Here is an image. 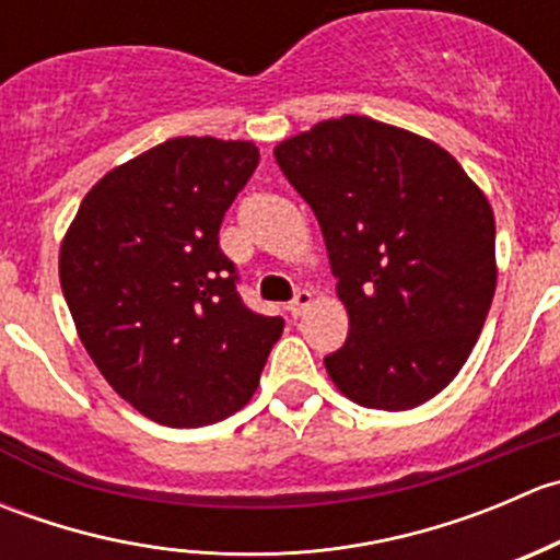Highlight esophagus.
I'll return each mask as SVG.
<instances>
[{
    "label": "esophagus",
    "instance_id": "1",
    "mask_svg": "<svg viewBox=\"0 0 560 560\" xmlns=\"http://www.w3.org/2000/svg\"><path fill=\"white\" fill-rule=\"evenodd\" d=\"M312 303H314V295H312V292H308V290H301V292H298V295H295V301H292L290 306H287V308H290V314H292V316H301L303 312H306L308 306H312Z\"/></svg>",
    "mask_w": 560,
    "mask_h": 560
}]
</instances>
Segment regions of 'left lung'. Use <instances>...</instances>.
Instances as JSON below:
<instances>
[{
  "instance_id": "left-lung-1",
  "label": "left lung",
  "mask_w": 560,
  "mask_h": 560,
  "mask_svg": "<svg viewBox=\"0 0 560 560\" xmlns=\"http://www.w3.org/2000/svg\"><path fill=\"white\" fill-rule=\"evenodd\" d=\"M325 235L349 336L332 385L404 411L455 380L495 292V219L485 191L433 140L369 116L314 124L273 149Z\"/></svg>"
}]
</instances>
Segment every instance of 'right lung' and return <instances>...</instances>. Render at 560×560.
<instances>
[{"label": "right lung", "instance_id": "1", "mask_svg": "<svg viewBox=\"0 0 560 560\" xmlns=\"http://www.w3.org/2000/svg\"><path fill=\"white\" fill-rule=\"evenodd\" d=\"M257 162L252 140H165L105 173L61 241V292L89 358L162 425H211L246 406L284 330L241 303L219 248Z\"/></svg>", "mask_w": 560, "mask_h": 560}]
</instances>
